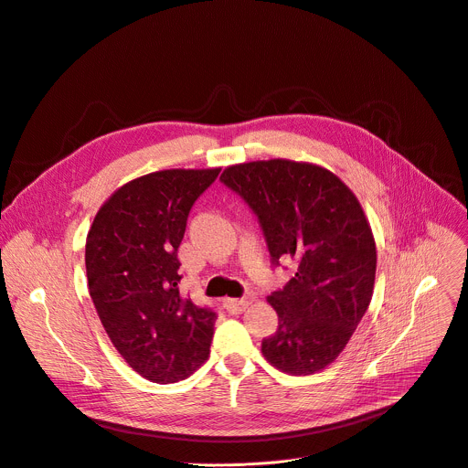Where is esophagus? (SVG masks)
<instances>
[{
  "instance_id": "1",
  "label": "esophagus",
  "mask_w": 468,
  "mask_h": 468,
  "mask_svg": "<svg viewBox=\"0 0 468 468\" xmlns=\"http://www.w3.org/2000/svg\"><path fill=\"white\" fill-rule=\"evenodd\" d=\"M224 304L231 314H240L248 308V304H250V301H248V299H226Z\"/></svg>"
}]
</instances>
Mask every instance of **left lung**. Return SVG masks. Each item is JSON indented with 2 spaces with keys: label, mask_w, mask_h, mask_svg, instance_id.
<instances>
[{
  "label": "left lung",
  "mask_w": 468,
  "mask_h": 468,
  "mask_svg": "<svg viewBox=\"0 0 468 468\" xmlns=\"http://www.w3.org/2000/svg\"><path fill=\"white\" fill-rule=\"evenodd\" d=\"M220 180L258 214L274 263L297 272L267 297L278 329L263 357L293 377L314 375L346 348L375 290L377 242L356 194L329 169L284 158L235 164Z\"/></svg>",
  "instance_id": "8db88e82"
}]
</instances>
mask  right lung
<instances>
[{
  "mask_svg": "<svg viewBox=\"0 0 468 468\" xmlns=\"http://www.w3.org/2000/svg\"><path fill=\"white\" fill-rule=\"evenodd\" d=\"M220 167L164 169L126 182L86 237L88 292L126 363L146 380L188 378L207 361L216 314L178 292V246Z\"/></svg>",
  "mask_w": 468,
  "mask_h": 468,
  "instance_id": "1",
  "label": "right lung"
}]
</instances>
